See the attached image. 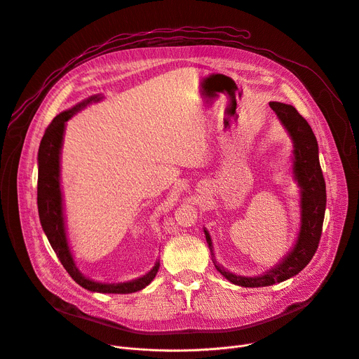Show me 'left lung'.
<instances>
[{
	"label": "left lung",
	"instance_id": "obj_1",
	"mask_svg": "<svg viewBox=\"0 0 359 359\" xmlns=\"http://www.w3.org/2000/svg\"><path fill=\"white\" fill-rule=\"evenodd\" d=\"M269 104L293 141V177L300 187V229L289 255L278 266L260 276L249 278L234 274L212 259L215 269L229 282L243 287L271 286L293 278L305 269L318 250L326 208V187L319 163L316 136L312 128L292 104L280 102H270ZM204 233L211 255H214L211 237L205 229Z\"/></svg>",
	"mask_w": 359,
	"mask_h": 359
}]
</instances>
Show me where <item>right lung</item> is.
Instances as JSON below:
<instances>
[{
    "mask_svg": "<svg viewBox=\"0 0 359 359\" xmlns=\"http://www.w3.org/2000/svg\"><path fill=\"white\" fill-rule=\"evenodd\" d=\"M100 96H92L74 107L65 110L57 115L47 126L39 148V180H37V205L41 227L56 252L63 267L72 276V279L90 292L99 293H133L147 287L156 276L159 262L144 274L142 278L123 283H100L85 278L77 269L72 256L66 236L65 214H63V196L60 188V152L63 145V135L66 122L80 109L86 107L92 102L100 100Z\"/></svg>",
    "mask_w": 359,
    "mask_h": 359,
    "instance_id": "right-lung-1",
    "label": "right lung"
}]
</instances>
